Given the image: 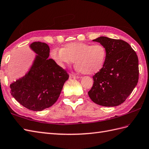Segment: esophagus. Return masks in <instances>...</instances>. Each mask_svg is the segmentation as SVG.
<instances>
[{"instance_id": "1", "label": "esophagus", "mask_w": 149, "mask_h": 149, "mask_svg": "<svg viewBox=\"0 0 149 149\" xmlns=\"http://www.w3.org/2000/svg\"><path fill=\"white\" fill-rule=\"evenodd\" d=\"M69 77L70 79H72V78H77V76L75 74H69Z\"/></svg>"}]
</instances>
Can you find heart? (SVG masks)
<instances>
[{"mask_svg": "<svg viewBox=\"0 0 149 149\" xmlns=\"http://www.w3.org/2000/svg\"><path fill=\"white\" fill-rule=\"evenodd\" d=\"M51 57L62 67L75 62V67L81 73L92 75L103 67L107 55L103 45L74 42L65 45L61 49H53Z\"/></svg>", "mask_w": 149, "mask_h": 149, "instance_id": "1", "label": "heart"}]
</instances>
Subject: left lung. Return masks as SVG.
<instances>
[{"instance_id":"left-lung-1","label":"left lung","mask_w":149,"mask_h":149,"mask_svg":"<svg viewBox=\"0 0 149 149\" xmlns=\"http://www.w3.org/2000/svg\"><path fill=\"white\" fill-rule=\"evenodd\" d=\"M93 41L106 49L103 67L93 76L94 84L88 92L95 103L113 107L123 103L139 81V59L136 52L121 40L100 36Z\"/></svg>"}]
</instances>
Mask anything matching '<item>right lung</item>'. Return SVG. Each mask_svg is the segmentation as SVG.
<instances>
[{
  "label": "right lung",
  "instance_id": "obj_1",
  "mask_svg": "<svg viewBox=\"0 0 149 149\" xmlns=\"http://www.w3.org/2000/svg\"><path fill=\"white\" fill-rule=\"evenodd\" d=\"M29 48L36 54L35 58L26 74L10 84V93L24 107L40 111L55 104L69 75L48 58L47 43L33 42Z\"/></svg>",
  "mask_w": 149,
  "mask_h": 149
}]
</instances>
